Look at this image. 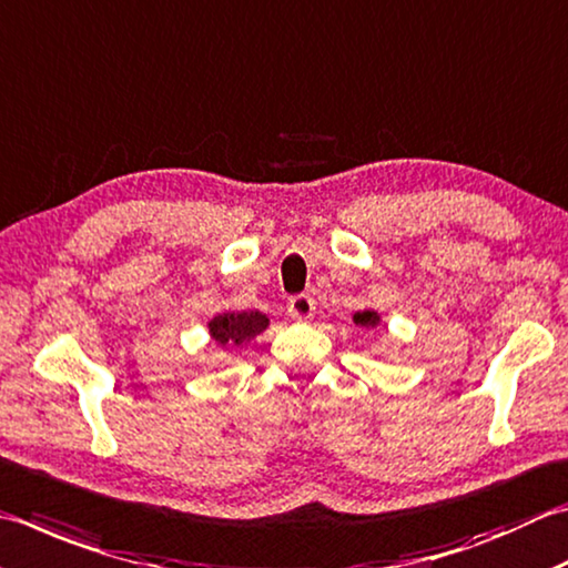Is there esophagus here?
<instances>
[{
    "instance_id": "obj_1",
    "label": "esophagus",
    "mask_w": 568,
    "mask_h": 568,
    "mask_svg": "<svg viewBox=\"0 0 568 568\" xmlns=\"http://www.w3.org/2000/svg\"><path fill=\"white\" fill-rule=\"evenodd\" d=\"M287 315L293 320H310L315 315V300L305 293L293 295L287 300Z\"/></svg>"
}]
</instances>
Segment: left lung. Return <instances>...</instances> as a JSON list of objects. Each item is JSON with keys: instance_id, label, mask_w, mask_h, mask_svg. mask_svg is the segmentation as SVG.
Returning <instances> with one entry per match:
<instances>
[{"instance_id": "1", "label": "left lung", "mask_w": 568, "mask_h": 568, "mask_svg": "<svg viewBox=\"0 0 568 568\" xmlns=\"http://www.w3.org/2000/svg\"><path fill=\"white\" fill-rule=\"evenodd\" d=\"M354 322H357V325H362V327H376V325H379V315L372 313V310H364V313L354 315Z\"/></svg>"}]
</instances>
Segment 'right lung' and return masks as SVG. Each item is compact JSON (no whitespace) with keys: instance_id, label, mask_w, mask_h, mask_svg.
<instances>
[{"instance_id":"right-lung-1","label":"right lung","mask_w":568,"mask_h":568,"mask_svg":"<svg viewBox=\"0 0 568 568\" xmlns=\"http://www.w3.org/2000/svg\"><path fill=\"white\" fill-rule=\"evenodd\" d=\"M268 327L263 313H224L209 322V332L216 344H243Z\"/></svg>"}]
</instances>
